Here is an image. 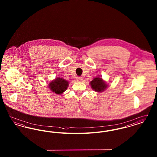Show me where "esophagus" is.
I'll return each mask as SVG.
<instances>
[{
  "mask_svg": "<svg viewBox=\"0 0 157 157\" xmlns=\"http://www.w3.org/2000/svg\"><path fill=\"white\" fill-rule=\"evenodd\" d=\"M82 80H83V78L82 77H77L76 78V81L77 82H81V81H82Z\"/></svg>",
  "mask_w": 157,
  "mask_h": 157,
  "instance_id": "esophagus-1",
  "label": "esophagus"
}]
</instances>
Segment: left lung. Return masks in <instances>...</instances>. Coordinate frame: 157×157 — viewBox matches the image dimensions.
Here are the masks:
<instances>
[{"label": "left lung", "mask_w": 157, "mask_h": 157, "mask_svg": "<svg viewBox=\"0 0 157 157\" xmlns=\"http://www.w3.org/2000/svg\"><path fill=\"white\" fill-rule=\"evenodd\" d=\"M90 85L92 90L97 92H102L106 90L108 85L101 77L97 76L94 78L90 82Z\"/></svg>", "instance_id": "left-lung-1"}]
</instances>
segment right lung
I'll return each mask as SVG.
<instances>
[{
    "mask_svg": "<svg viewBox=\"0 0 157 157\" xmlns=\"http://www.w3.org/2000/svg\"><path fill=\"white\" fill-rule=\"evenodd\" d=\"M69 86V82L63 78L57 77L55 79L49 83L48 88L53 93L61 95L66 90Z\"/></svg>",
    "mask_w": 157,
    "mask_h": 157,
    "instance_id": "1",
    "label": "right lung"
}]
</instances>
